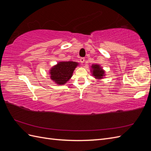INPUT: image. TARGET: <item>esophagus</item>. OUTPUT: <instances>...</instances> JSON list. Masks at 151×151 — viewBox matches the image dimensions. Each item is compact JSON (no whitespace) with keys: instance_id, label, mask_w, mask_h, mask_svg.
<instances>
[{"instance_id":"1","label":"esophagus","mask_w":151,"mask_h":151,"mask_svg":"<svg viewBox=\"0 0 151 151\" xmlns=\"http://www.w3.org/2000/svg\"><path fill=\"white\" fill-rule=\"evenodd\" d=\"M84 61H85V58L82 57V58H80V62H81L82 63H83L84 62Z\"/></svg>"}]
</instances>
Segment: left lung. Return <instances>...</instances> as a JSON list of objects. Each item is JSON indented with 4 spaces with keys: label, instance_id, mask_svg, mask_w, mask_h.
Wrapping results in <instances>:
<instances>
[{
    "label": "left lung",
    "instance_id": "left-lung-1",
    "mask_svg": "<svg viewBox=\"0 0 151 151\" xmlns=\"http://www.w3.org/2000/svg\"><path fill=\"white\" fill-rule=\"evenodd\" d=\"M92 68H93V74L95 76L96 78L101 79L103 76L104 74V70L101 69V68L99 67L98 65H93L92 66Z\"/></svg>",
    "mask_w": 151,
    "mask_h": 151
}]
</instances>
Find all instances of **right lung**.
Wrapping results in <instances>:
<instances>
[{
  "instance_id": "add662e5",
  "label": "right lung",
  "mask_w": 151,
  "mask_h": 151,
  "mask_svg": "<svg viewBox=\"0 0 151 151\" xmlns=\"http://www.w3.org/2000/svg\"><path fill=\"white\" fill-rule=\"evenodd\" d=\"M77 65V62L71 61L59 62L50 70V77L57 84H64L70 79Z\"/></svg>"
}]
</instances>
